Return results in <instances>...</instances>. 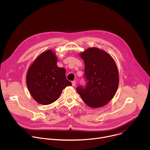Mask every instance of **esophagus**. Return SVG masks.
Returning a JSON list of instances; mask_svg holds the SVG:
<instances>
[{
    "mask_svg": "<svg viewBox=\"0 0 150 150\" xmlns=\"http://www.w3.org/2000/svg\"><path fill=\"white\" fill-rule=\"evenodd\" d=\"M72 86L75 87V86H76V81H73L72 82Z\"/></svg>",
    "mask_w": 150,
    "mask_h": 150,
    "instance_id": "esophagus-1",
    "label": "esophagus"
}]
</instances>
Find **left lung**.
I'll return each instance as SVG.
<instances>
[{
	"label": "left lung",
	"instance_id": "1",
	"mask_svg": "<svg viewBox=\"0 0 150 150\" xmlns=\"http://www.w3.org/2000/svg\"><path fill=\"white\" fill-rule=\"evenodd\" d=\"M84 61L87 86L76 88L82 100L91 108L105 105L115 96L119 85V71L113 57L106 52L90 47L79 53Z\"/></svg>",
	"mask_w": 150,
	"mask_h": 150
}]
</instances>
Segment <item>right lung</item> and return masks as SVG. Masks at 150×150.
<instances>
[{"instance_id": "obj_1", "label": "right lung", "mask_w": 150, "mask_h": 150, "mask_svg": "<svg viewBox=\"0 0 150 150\" xmlns=\"http://www.w3.org/2000/svg\"><path fill=\"white\" fill-rule=\"evenodd\" d=\"M55 53L48 50L41 53L29 67L26 82L33 98L39 104L48 105L56 101L62 90L72 83L67 79L66 70L57 65Z\"/></svg>"}]
</instances>
